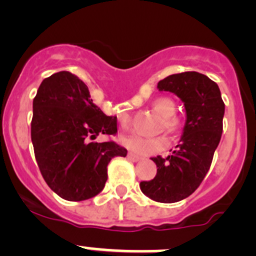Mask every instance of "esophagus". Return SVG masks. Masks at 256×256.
Segmentation results:
<instances>
[{
    "label": "esophagus",
    "instance_id": "obj_1",
    "mask_svg": "<svg viewBox=\"0 0 256 256\" xmlns=\"http://www.w3.org/2000/svg\"><path fill=\"white\" fill-rule=\"evenodd\" d=\"M127 158L129 159V160H132V162H139L140 160V156H136V154H133V153H130V152H129V153L127 154Z\"/></svg>",
    "mask_w": 256,
    "mask_h": 256
}]
</instances>
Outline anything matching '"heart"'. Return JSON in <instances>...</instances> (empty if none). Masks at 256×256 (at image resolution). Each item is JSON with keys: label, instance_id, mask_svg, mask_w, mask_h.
<instances>
[{"label": "heart", "instance_id": "b5f03b06", "mask_svg": "<svg viewBox=\"0 0 256 256\" xmlns=\"http://www.w3.org/2000/svg\"><path fill=\"white\" fill-rule=\"evenodd\" d=\"M152 108H153L154 112L166 118L164 124L166 128L170 129V130L178 128V120L176 118H172L174 113V104L172 100H166V98H158L152 103ZM118 117H120V124L124 128L128 127L129 120H130L128 113L122 112ZM120 142L123 146H126L133 153L139 154V156H152V154L164 150L169 146V139L166 136L146 138V136H140L138 134H129V136H123L120 139Z\"/></svg>", "mask_w": 256, "mask_h": 256}]
</instances>
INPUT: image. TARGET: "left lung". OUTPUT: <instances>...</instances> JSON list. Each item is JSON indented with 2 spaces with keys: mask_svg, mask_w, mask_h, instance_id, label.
I'll return each instance as SVG.
<instances>
[{
  "mask_svg": "<svg viewBox=\"0 0 256 256\" xmlns=\"http://www.w3.org/2000/svg\"><path fill=\"white\" fill-rule=\"evenodd\" d=\"M158 90L180 98L186 124L176 150L166 158H152L156 176L139 186L153 200L176 203L193 194L208 173L222 138L225 104L216 83L198 72L168 76L159 80Z\"/></svg>",
  "mask_w": 256,
  "mask_h": 256,
  "instance_id": "left-lung-1",
  "label": "left lung"
}]
</instances>
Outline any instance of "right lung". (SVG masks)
<instances>
[{
    "label": "right lung",
    "instance_id": "add662e5",
    "mask_svg": "<svg viewBox=\"0 0 256 256\" xmlns=\"http://www.w3.org/2000/svg\"><path fill=\"white\" fill-rule=\"evenodd\" d=\"M117 133V117H108L90 100L84 82L67 70L44 78L34 100L31 139L46 183L66 200L93 198L104 188L107 166L127 149L114 142H90Z\"/></svg>",
    "mask_w": 256,
    "mask_h": 256
}]
</instances>
